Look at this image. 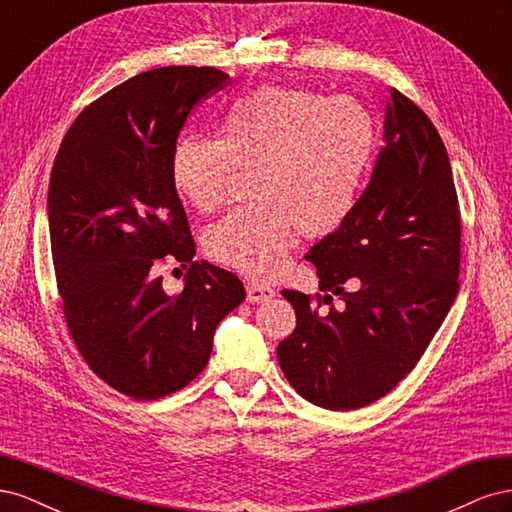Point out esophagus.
Returning a JSON list of instances; mask_svg holds the SVG:
<instances>
[{"mask_svg":"<svg viewBox=\"0 0 512 512\" xmlns=\"http://www.w3.org/2000/svg\"><path fill=\"white\" fill-rule=\"evenodd\" d=\"M245 290H247V301L250 303H267L275 297V288L258 284V282H247Z\"/></svg>","mask_w":512,"mask_h":512,"instance_id":"esophagus-1","label":"esophagus"}]
</instances>
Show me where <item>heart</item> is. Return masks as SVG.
Masks as SVG:
<instances>
[{
    "label": "heart",
    "instance_id": "b5f03b06",
    "mask_svg": "<svg viewBox=\"0 0 512 512\" xmlns=\"http://www.w3.org/2000/svg\"><path fill=\"white\" fill-rule=\"evenodd\" d=\"M374 153L376 121L361 102L269 85L230 108L220 138H181L170 175L192 207L213 211L237 170H254L258 200L213 224L205 247L222 265L269 280L284 269L297 230L324 237L346 222Z\"/></svg>",
    "mask_w": 512,
    "mask_h": 512
}]
</instances>
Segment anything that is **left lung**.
Returning a JSON list of instances; mask_svg holds the SVG:
<instances>
[{"instance_id": "1", "label": "left lung", "mask_w": 512, "mask_h": 512, "mask_svg": "<svg viewBox=\"0 0 512 512\" xmlns=\"http://www.w3.org/2000/svg\"><path fill=\"white\" fill-rule=\"evenodd\" d=\"M459 247L446 147L421 108L391 89L384 147L365 192L305 256L324 294L314 301L282 290L297 314V327L277 346L292 389L327 410H356L391 393L457 297ZM333 296L343 303L333 306Z\"/></svg>"}]
</instances>
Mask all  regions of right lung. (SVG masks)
<instances>
[{
  "instance_id": "obj_1",
  "label": "right lung",
  "mask_w": 512,
  "mask_h": 512,
  "mask_svg": "<svg viewBox=\"0 0 512 512\" xmlns=\"http://www.w3.org/2000/svg\"><path fill=\"white\" fill-rule=\"evenodd\" d=\"M226 81L196 66L132 76L74 119L51 170L46 213L68 329L91 371L132 399L190 384L245 299L237 275L194 260L170 175L185 119ZM166 257L191 267L177 295L161 286Z\"/></svg>"
}]
</instances>
